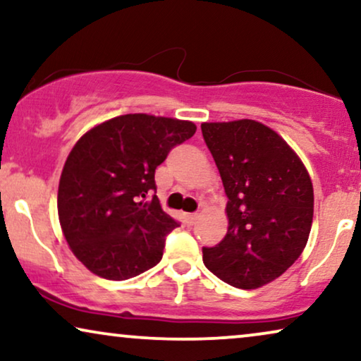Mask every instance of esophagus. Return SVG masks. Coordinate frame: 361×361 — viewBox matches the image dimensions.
I'll return each instance as SVG.
<instances>
[{
  "label": "esophagus",
  "instance_id": "obj_1",
  "mask_svg": "<svg viewBox=\"0 0 361 361\" xmlns=\"http://www.w3.org/2000/svg\"><path fill=\"white\" fill-rule=\"evenodd\" d=\"M184 220H185L187 225L192 226V225L195 224L197 220H199V214H185V215H184Z\"/></svg>",
  "mask_w": 361,
  "mask_h": 361
}]
</instances>
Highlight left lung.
Instances as JSON below:
<instances>
[{
	"label": "left lung",
	"instance_id": "8db88e82",
	"mask_svg": "<svg viewBox=\"0 0 361 361\" xmlns=\"http://www.w3.org/2000/svg\"><path fill=\"white\" fill-rule=\"evenodd\" d=\"M228 197V231L204 263L240 289L279 278L307 243L314 216L309 172L278 133L255 120L202 123Z\"/></svg>",
	"mask_w": 361,
	"mask_h": 361
}]
</instances>
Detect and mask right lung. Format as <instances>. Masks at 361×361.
<instances>
[{
	"label": "right lung",
	"mask_w": 361,
	"mask_h": 361,
	"mask_svg": "<svg viewBox=\"0 0 361 361\" xmlns=\"http://www.w3.org/2000/svg\"><path fill=\"white\" fill-rule=\"evenodd\" d=\"M195 130L192 121L135 113L92 128L73 146L59 182V220L93 274L125 281L159 263L179 224L161 209L154 172Z\"/></svg>",
	"instance_id": "obj_1"
}]
</instances>
